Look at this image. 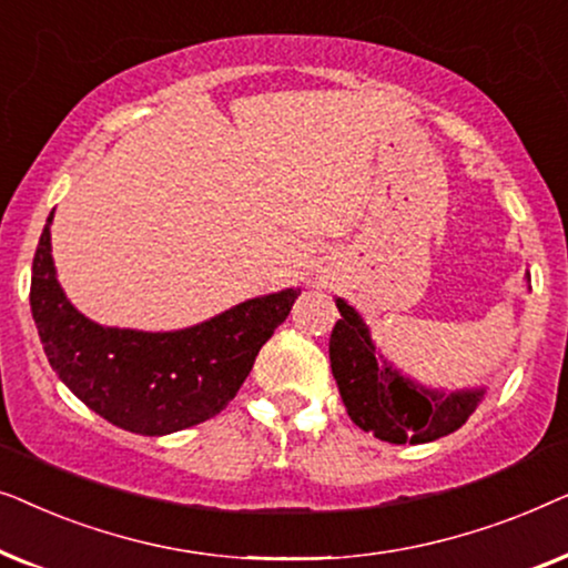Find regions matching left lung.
<instances>
[{
    "label": "left lung",
    "instance_id": "left-lung-1",
    "mask_svg": "<svg viewBox=\"0 0 568 568\" xmlns=\"http://www.w3.org/2000/svg\"><path fill=\"white\" fill-rule=\"evenodd\" d=\"M336 307L341 321L331 333V369L341 400L359 429L390 445H424L468 422L486 387L445 393L414 383L379 354L367 323L348 302L336 297Z\"/></svg>",
    "mask_w": 568,
    "mask_h": 568
}]
</instances>
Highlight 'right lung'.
<instances>
[{"mask_svg":"<svg viewBox=\"0 0 568 568\" xmlns=\"http://www.w3.org/2000/svg\"><path fill=\"white\" fill-rule=\"evenodd\" d=\"M51 220L38 240L30 310L43 352L84 406L121 429L162 437L220 414L251 375L261 346L286 321L300 290L240 302L183 331L105 328L61 290Z\"/></svg>","mask_w":568,"mask_h":568,"instance_id":"add662e5","label":"right lung"}]
</instances>
